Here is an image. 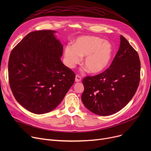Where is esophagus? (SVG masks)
Segmentation results:
<instances>
[{
  "label": "esophagus",
  "mask_w": 151,
  "mask_h": 151,
  "mask_svg": "<svg viewBox=\"0 0 151 151\" xmlns=\"http://www.w3.org/2000/svg\"><path fill=\"white\" fill-rule=\"evenodd\" d=\"M81 81V78L79 75H76L75 76V81L76 82H80Z\"/></svg>",
  "instance_id": "34e87169"
}]
</instances>
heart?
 Here are the masks:
<instances>
[{"label":"heart","instance_id":"obj_1","mask_svg":"<svg viewBox=\"0 0 151 151\" xmlns=\"http://www.w3.org/2000/svg\"><path fill=\"white\" fill-rule=\"evenodd\" d=\"M113 55V47L108 41L93 36H83L76 39L74 45L65 47L66 65L73 68L85 56L83 65L92 74L101 73L109 65Z\"/></svg>","mask_w":151,"mask_h":151}]
</instances>
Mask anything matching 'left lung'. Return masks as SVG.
Instances as JSON below:
<instances>
[{
    "label": "left lung",
    "instance_id": "left-lung-1",
    "mask_svg": "<svg viewBox=\"0 0 151 151\" xmlns=\"http://www.w3.org/2000/svg\"><path fill=\"white\" fill-rule=\"evenodd\" d=\"M120 39L119 48L109 68L83 80V104L100 116H109L122 109L133 98L139 85V55L122 35Z\"/></svg>",
    "mask_w": 151,
    "mask_h": 151
}]
</instances>
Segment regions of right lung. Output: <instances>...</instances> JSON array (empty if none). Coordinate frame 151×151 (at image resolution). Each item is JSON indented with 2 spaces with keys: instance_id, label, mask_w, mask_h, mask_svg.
<instances>
[{
  "instance_id": "1",
  "label": "right lung",
  "mask_w": 151,
  "mask_h": 151,
  "mask_svg": "<svg viewBox=\"0 0 151 151\" xmlns=\"http://www.w3.org/2000/svg\"><path fill=\"white\" fill-rule=\"evenodd\" d=\"M51 30L28 34L11 52L9 79L19 104L37 114L49 113L64 98L75 74L62 62L63 45Z\"/></svg>"
}]
</instances>
